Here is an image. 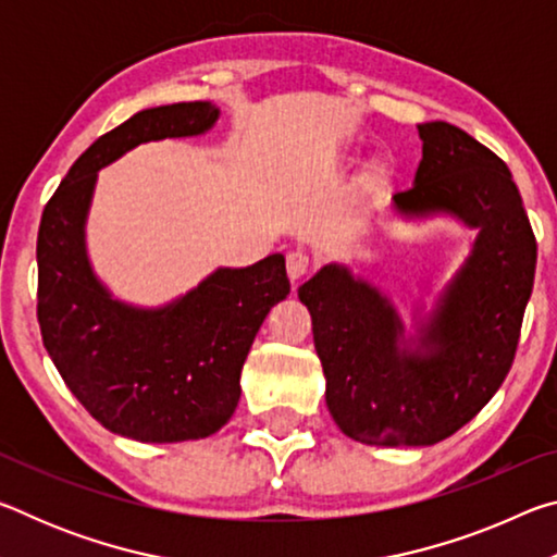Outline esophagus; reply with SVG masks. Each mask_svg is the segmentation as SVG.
Wrapping results in <instances>:
<instances>
[{"label":"esophagus","mask_w":557,"mask_h":557,"mask_svg":"<svg viewBox=\"0 0 557 557\" xmlns=\"http://www.w3.org/2000/svg\"><path fill=\"white\" fill-rule=\"evenodd\" d=\"M309 268H312V260H309L307 252L301 250L287 252V275L292 282H297L301 275H307Z\"/></svg>","instance_id":"1"}]
</instances>
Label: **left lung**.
Instances as JSON below:
<instances>
[{
    "label": "left lung",
    "instance_id": "1",
    "mask_svg": "<svg viewBox=\"0 0 557 557\" xmlns=\"http://www.w3.org/2000/svg\"><path fill=\"white\" fill-rule=\"evenodd\" d=\"M418 132L422 162L412 188L393 196L395 211L447 213L479 231L418 336L405 342L391 299L336 262L297 289L326 408L363 445L428 447L465 428L511 369L535 277L539 245L508 166L449 122Z\"/></svg>",
    "mask_w": 557,
    "mask_h": 557
}]
</instances>
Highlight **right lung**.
<instances>
[{
	"mask_svg": "<svg viewBox=\"0 0 557 557\" xmlns=\"http://www.w3.org/2000/svg\"><path fill=\"white\" fill-rule=\"evenodd\" d=\"M211 102H174L132 115L83 152L46 203L39 260V326L61 379L102 428L137 442H186L219 432L240 400V371L260 324L289 295L285 258L219 268L164 307L112 299L86 250L98 169L132 147L203 135Z\"/></svg>",
	"mask_w": 557,
	"mask_h": 557,
	"instance_id": "obj_1",
	"label": "right lung"
}]
</instances>
